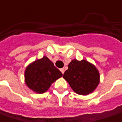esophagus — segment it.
<instances>
[{
	"label": "esophagus",
	"mask_w": 122,
	"mask_h": 122,
	"mask_svg": "<svg viewBox=\"0 0 122 122\" xmlns=\"http://www.w3.org/2000/svg\"><path fill=\"white\" fill-rule=\"evenodd\" d=\"M60 71H61V73H62V74H64V72H65V69H63V68H62V69H60Z\"/></svg>",
	"instance_id": "34e87169"
}]
</instances>
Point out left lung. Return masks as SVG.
Segmentation results:
<instances>
[{
    "mask_svg": "<svg viewBox=\"0 0 122 122\" xmlns=\"http://www.w3.org/2000/svg\"><path fill=\"white\" fill-rule=\"evenodd\" d=\"M63 78L76 93L84 96L94 92L100 82L98 69L85 59H73L69 63L68 69L65 71Z\"/></svg>",
    "mask_w": 122,
    "mask_h": 122,
    "instance_id": "left-lung-1",
    "label": "left lung"
}]
</instances>
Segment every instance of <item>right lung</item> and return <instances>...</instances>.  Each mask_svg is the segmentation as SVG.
I'll list each match as a JSON object with an SVG mask.
<instances>
[{"label": "right lung", "instance_id": "add662e5", "mask_svg": "<svg viewBox=\"0 0 122 122\" xmlns=\"http://www.w3.org/2000/svg\"><path fill=\"white\" fill-rule=\"evenodd\" d=\"M62 76V73L46 56L30 63L24 73L26 86L38 94L46 92L53 82Z\"/></svg>", "mask_w": 122, "mask_h": 122}]
</instances>
